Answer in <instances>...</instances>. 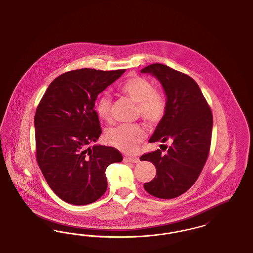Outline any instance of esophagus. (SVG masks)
I'll list each match as a JSON object with an SVG mask.
<instances>
[{
	"label": "esophagus",
	"instance_id": "obj_1",
	"mask_svg": "<svg viewBox=\"0 0 253 253\" xmlns=\"http://www.w3.org/2000/svg\"><path fill=\"white\" fill-rule=\"evenodd\" d=\"M124 162H130V163H137L139 162V159L137 157H125L123 158Z\"/></svg>",
	"mask_w": 253,
	"mask_h": 253
}]
</instances>
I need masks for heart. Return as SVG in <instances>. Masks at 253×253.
Listing matches in <instances>:
<instances>
[{
    "mask_svg": "<svg viewBox=\"0 0 253 253\" xmlns=\"http://www.w3.org/2000/svg\"><path fill=\"white\" fill-rule=\"evenodd\" d=\"M121 93L137 103V112L146 122L155 124L161 121L166 113L165 96L157 92L152 83L142 77L127 79L120 86ZM96 110L100 119L109 121L112 115V98L103 94L96 99ZM144 129L137 124H121L110 129L106 138L109 143L122 152L131 153L145 138Z\"/></svg>",
    "mask_w": 253,
    "mask_h": 253,
    "instance_id": "heart-1",
    "label": "heart"
}]
</instances>
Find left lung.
<instances>
[{
  "instance_id": "1",
  "label": "left lung",
  "mask_w": 253,
  "mask_h": 253,
  "mask_svg": "<svg viewBox=\"0 0 253 253\" xmlns=\"http://www.w3.org/2000/svg\"><path fill=\"white\" fill-rule=\"evenodd\" d=\"M141 73L156 77L167 96L165 116L149 142L171 143L166 155L157 150L140 157L157 169L155 178L145 183L144 189L157 198L170 199L186 193L204 168L211 148L212 114L190 76L161 63L146 66Z\"/></svg>"
}]
</instances>
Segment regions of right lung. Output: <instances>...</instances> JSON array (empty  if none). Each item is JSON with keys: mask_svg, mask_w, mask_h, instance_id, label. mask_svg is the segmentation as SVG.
<instances>
[{"mask_svg": "<svg viewBox=\"0 0 253 253\" xmlns=\"http://www.w3.org/2000/svg\"><path fill=\"white\" fill-rule=\"evenodd\" d=\"M124 72L83 68L64 73L50 84L37 107L38 165L52 191L69 204L100 198L107 189L106 168L122 161L116 148L88 145L101 133L96 97Z\"/></svg>", "mask_w": 253, "mask_h": 253, "instance_id": "add662e5", "label": "right lung"}]
</instances>
